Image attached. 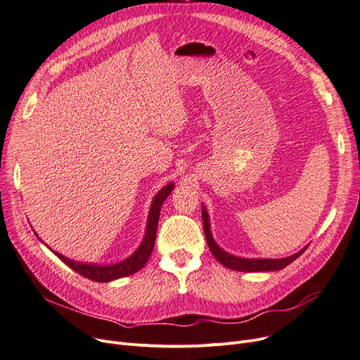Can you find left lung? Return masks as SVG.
I'll list each match as a JSON object with an SVG mask.
<instances>
[{
    "mask_svg": "<svg viewBox=\"0 0 360 360\" xmlns=\"http://www.w3.org/2000/svg\"><path fill=\"white\" fill-rule=\"evenodd\" d=\"M202 221H203V231L205 237H207V243L210 246L211 253L214 255V258L224 265L226 268L234 269V271H243V272H265V271H280L285 268L288 264H292L295 259H297L299 256L306 250L307 246L300 249L297 253L287 256V258H280V259H269V258H240V256L231 255L226 252L224 249H221L217 242L214 240L212 233H211V224H210V215L207 212V208L205 205H202Z\"/></svg>",
    "mask_w": 360,
    "mask_h": 360,
    "instance_id": "1",
    "label": "left lung"
}]
</instances>
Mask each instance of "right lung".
Instances as JSON below:
<instances>
[{
	"label": "right lung",
	"mask_w": 360,
	"mask_h": 360,
	"mask_svg": "<svg viewBox=\"0 0 360 360\" xmlns=\"http://www.w3.org/2000/svg\"><path fill=\"white\" fill-rule=\"evenodd\" d=\"M173 189H174V183L171 181L165 187H162V189L155 195V198L152 199L148 221H146V230H145L143 240L139 245V248L136 249L129 256V258H126L124 261H120V262L111 264V265H99V264H88V262L84 264V262H77V261H73V259H68V258H65V256H63L61 253H57V252H54V253L58 256V258L65 265H68L73 271L79 272L80 276L86 277L92 281L110 283V281H114V280H118V278L131 276V274L142 269L146 265L148 259H149V256L153 250V245H155L157 227H158L161 207H162L164 200L168 198V195L173 192Z\"/></svg>",
	"instance_id": "obj_1"
}]
</instances>
